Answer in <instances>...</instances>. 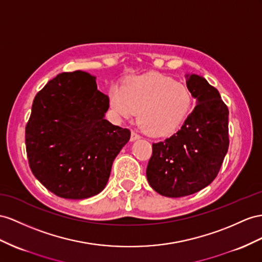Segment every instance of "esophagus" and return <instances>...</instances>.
Here are the masks:
<instances>
[{
	"instance_id": "1",
	"label": "esophagus",
	"mask_w": 262,
	"mask_h": 262,
	"mask_svg": "<svg viewBox=\"0 0 262 262\" xmlns=\"http://www.w3.org/2000/svg\"><path fill=\"white\" fill-rule=\"evenodd\" d=\"M140 136L138 135V134L135 132V130H132V134H130V140H136L138 139Z\"/></svg>"
}]
</instances>
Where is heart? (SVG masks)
Returning <instances> with one entry per match:
<instances>
[{
	"label": "heart",
	"instance_id": "b5f03b06",
	"mask_svg": "<svg viewBox=\"0 0 262 262\" xmlns=\"http://www.w3.org/2000/svg\"><path fill=\"white\" fill-rule=\"evenodd\" d=\"M110 99L119 115L130 117L137 112L143 128L157 137L177 132L190 115L193 104L188 86L157 73L130 78L122 90L114 89Z\"/></svg>",
	"mask_w": 262,
	"mask_h": 262
}]
</instances>
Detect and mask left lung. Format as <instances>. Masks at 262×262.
Masks as SVG:
<instances>
[{
	"label": "left lung",
	"mask_w": 262,
	"mask_h": 262,
	"mask_svg": "<svg viewBox=\"0 0 262 262\" xmlns=\"http://www.w3.org/2000/svg\"><path fill=\"white\" fill-rule=\"evenodd\" d=\"M187 86L197 99L195 108L176 134L152 143L146 169L151 188L166 197L188 196L209 185L229 147V111L219 92L195 74Z\"/></svg>",
	"instance_id": "8db88e82"
}]
</instances>
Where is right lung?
<instances>
[{"label": "right lung", "mask_w": 262, "mask_h": 262, "mask_svg": "<svg viewBox=\"0 0 262 262\" xmlns=\"http://www.w3.org/2000/svg\"><path fill=\"white\" fill-rule=\"evenodd\" d=\"M108 96L95 77L75 71L51 79L33 100L25 127L30 168L54 195L85 199L102 191L128 128L104 118Z\"/></svg>", "instance_id": "obj_1"}]
</instances>
